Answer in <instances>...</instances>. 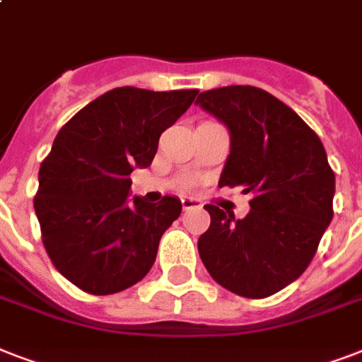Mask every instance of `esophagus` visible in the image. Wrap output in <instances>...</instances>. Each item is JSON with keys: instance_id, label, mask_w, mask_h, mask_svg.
I'll list each match as a JSON object with an SVG mask.
<instances>
[{"instance_id": "1", "label": "esophagus", "mask_w": 362, "mask_h": 362, "mask_svg": "<svg viewBox=\"0 0 362 362\" xmlns=\"http://www.w3.org/2000/svg\"><path fill=\"white\" fill-rule=\"evenodd\" d=\"M201 203H199L197 199H192V197H182V209L184 210H192V209H199Z\"/></svg>"}]
</instances>
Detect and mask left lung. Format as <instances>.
Returning <instances> with one entry per match:
<instances>
[{
  "label": "left lung",
  "mask_w": 362,
  "mask_h": 362,
  "mask_svg": "<svg viewBox=\"0 0 362 362\" xmlns=\"http://www.w3.org/2000/svg\"><path fill=\"white\" fill-rule=\"evenodd\" d=\"M197 105L231 133L220 187L252 195L242 220L204 204L210 227L197 242L201 261L229 291L270 297L306 270L332 220L334 173L325 148L295 110L261 88H216Z\"/></svg>",
  "instance_id": "left-lung-1"
}]
</instances>
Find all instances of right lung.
Wrapping results in <instances>:
<instances>
[{
    "label": "right lung",
    "mask_w": 362,
    "mask_h": 362,
    "mask_svg": "<svg viewBox=\"0 0 362 362\" xmlns=\"http://www.w3.org/2000/svg\"><path fill=\"white\" fill-rule=\"evenodd\" d=\"M197 93L115 88L78 110L54 139L33 206L48 257L82 291H124L152 269L182 203L169 195L159 203L131 201L129 175L152 165L161 133Z\"/></svg>",
    "instance_id": "1"
}]
</instances>
